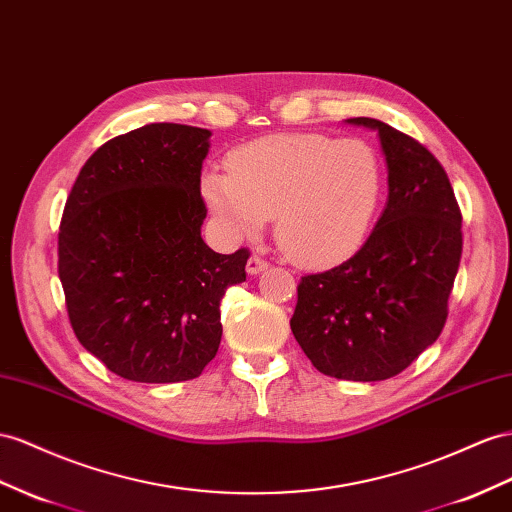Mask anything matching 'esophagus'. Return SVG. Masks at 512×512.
<instances>
[{
	"mask_svg": "<svg viewBox=\"0 0 512 512\" xmlns=\"http://www.w3.org/2000/svg\"><path fill=\"white\" fill-rule=\"evenodd\" d=\"M266 268H268V261L257 257V255H253L251 259H248V264H246V272L248 274H259V272H264Z\"/></svg>",
	"mask_w": 512,
	"mask_h": 512,
	"instance_id": "1",
	"label": "esophagus"
}]
</instances>
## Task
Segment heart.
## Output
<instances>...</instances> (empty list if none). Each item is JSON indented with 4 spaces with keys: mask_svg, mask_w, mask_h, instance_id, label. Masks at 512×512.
<instances>
[{
    "mask_svg": "<svg viewBox=\"0 0 512 512\" xmlns=\"http://www.w3.org/2000/svg\"><path fill=\"white\" fill-rule=\"evenodd\" d=\"M209 170L203 199L233 235H253L274 216L281 251L305 268L348 259L368 238L383 196V166L363 140L274 134Z\"/></svg>",
    "mask_w": 512,
    "mask_h": 512,
    "instance_id": "1",
    "label": "heart"
}]
</instances>
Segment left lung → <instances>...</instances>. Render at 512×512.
Segmentation results:
<instances>
[{"instance_id":"left-lung-1","label":"left lung","mask_w":512,"mask_h":512,"mask_svg":"<svg viewBox=\"0 0 512 512\" xmlns=\"http://www.w3.org/2000/svg\"><path fill=\"white\" fill-rule=\"evenodd\" d=\"M387 162V205L344 264L298 285L292 333L313 368L344 381H385L437 342L461 264V209L424 144L376 119Z\"/></svg>"}]
</instances>
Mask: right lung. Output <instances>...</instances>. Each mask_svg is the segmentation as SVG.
I'll return each mask as SVG.
<instances>
[{
    "instance_id": "right-lung-1",
    "label": "right lung",
    "mask_w": 512,
    "mask_h": 512,
    "mask_svg": "<svg viewBox=\"0 0 512 512\" xmlns=\"http://www.w3.org/2000/svg\"><path fill=\"white\" fill-rule=\"evenodd\" d=\"M212 131L151 123L88 157L64 205L58 274L80 344L136 383L196 378L216 357L227 287L248 251L201 238V168Z\"/></svg>"
}]
</instances>
